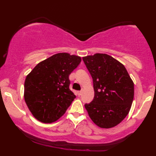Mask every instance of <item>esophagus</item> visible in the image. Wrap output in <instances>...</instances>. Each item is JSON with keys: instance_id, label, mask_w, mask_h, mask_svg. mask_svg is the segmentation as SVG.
I'll return each mask as SVG.
<instances>
[{"instance_id": "1", "label": "esophagus", "mask_w": 156, "mask_h": 156, "mask_svg": "<svg viewBox=\"0 0 156 156\" xmlns=\"http://www.w3.org/2000/svg\"><path fill=\"white\" fill-rule=\"evenodd\" d=\"M77 94H78V96H81L82 94V91H77Z\"/></svg>"}]
</instances>
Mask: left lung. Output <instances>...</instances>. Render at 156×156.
Here are the masks:
<instances>
[{
    "instance_id": "1",
    "label": "left lung",
    "mask_w": 156,
    "mask_h": 156,
    "mask_svg": "<svg viewBox=\"0 0 156 156\" xmlns=\"http://www.w3.org/2000/svg\"><path fill=\"white\" fill-rule=\"evenodd\" d=\"M93 79L94 97L84 105L90 119L102 129L116 126L126 118L134 97V84L120 62L106 54L84 57Z\"/></svg>"
}]
</instances>
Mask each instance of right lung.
<instances>
[{"label": "right lung", "mask_w": 156, "mask_h": 156, "mask_svg": "<svg viewBox=\"0 0 156 156\" xmlns=\"http://www.w3.org/2000/svg\"><path fill=\"white\" fill-rule=\"evenodd\" d=\"M80 57L57 53L40 62L27 74L24 98L38 121L55 122L62 116L76 96L69 89V74L81 62Z\"/></svg>", "instance_id": "1"}]
</instances>
